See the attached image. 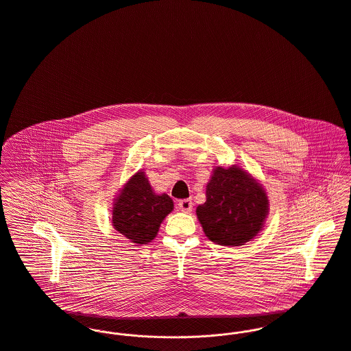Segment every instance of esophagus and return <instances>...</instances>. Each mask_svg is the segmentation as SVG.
<instances>
[{
  "mask_svg": "<svg viewBox=\"0 0 351 351\" xmlns=\"http://www.w3.org/2000/svg\"><path fill=\"white\" fill-rule=\"evenodd\" d=\"M193 206H194V203L191 199H183V200H179V203H178V207L183 213H190L193 210Z\"/></svg>",
  "mask_w": 351,
  "mask_h": 351,
  "instance_id": "34e87169",
  "label": "esophagus"
}]
</instances>
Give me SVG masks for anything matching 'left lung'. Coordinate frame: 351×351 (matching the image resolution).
I'll return each mask as SVG.
<instances>
[{"label": "left lung", "mask_w": 351, "mask_h": 351, "mask_svg": "<svg viewBox=\"0 0 351 351\" xmlns=\"http://www.w3.org/2000/svg\"><path fill=\"white\" fill-rule=\"evenodd\" d=\"M269 211L264 187L246 171L217 167L196 217L207 238L218 245H245L263 230Z\"/></svg>", "instance_id": "left-lung-1"}]
</instances>
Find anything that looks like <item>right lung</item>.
Wrapping results in <instances>:
<instances>
[{"label":"right lung","mask_w":351,"mask_h":351,"mask_svg":"<svg viewBox=\"0 0 351 351\" xmlns=\"http://www.w3.org/2000/svg\"><path fill=\"white\" fill-rule=\"evenodd\" d=\"M173 210L167 194L154 193L145 173H134L113 203V226L136 245H147L158 232L164 218Z\"/></svg>","instance_id":"add662e5"}]
</instances>
